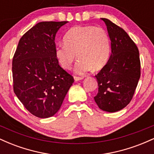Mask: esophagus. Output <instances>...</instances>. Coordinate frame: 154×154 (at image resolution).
<instances>
[{"mask_svg":"<svg viewBox=\"0 0 154 154\" xmlns=\"http://www.w3.org/2000/svg\"><path fill=\"white\" fill-rule=\"evenodd\" d=\"M84 78L83 77H74V79H75V80L76 82H77V81H79V80H82V79Z\"/></svg>","mask_w":154,"mask_h":154,"instance_id":"1","label":"esophagus"}]
</instances>
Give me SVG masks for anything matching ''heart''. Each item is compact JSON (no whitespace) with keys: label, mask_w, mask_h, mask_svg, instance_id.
I'll return each mask as SVG.
<instances>
[{"label":"heart","mask_w":154,"mask_h":154,"mask_svg":"<svg viewBox=\"0 0 154 154\" xmlns=\"http://www.w3.org/2000/svg\"><path fill=\"white\" fill-rule=\"evenodd\" d=\"M64 43L56 48V59L63 69L69 70L77 56L75 71L84 75L93 68L100 70L110 56V40L103 28L95 26H77L71 28L63 38Z\"/></svg>","instance_id":"heart-1"}]
</instances>
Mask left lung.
<instances>
[{
  "mask_svg": "<svg viewBox=\"0 0 154 154\" xmlns=\"http://www.w3.org/2000/svg\"><path fill=\"white\" fill-rule=\"evenodd\" d=\"M107 26L111 54L106 66L95 75L98 93L94 97L101 110L116 112L132 100L140 77L139 51L122 28L101 18Z\"/></svg>",
  "mask_w": 154,
  "mask_h": 154,
  "instance_id": "8db88e82",
  "label": "left lung"
}]
</instances>
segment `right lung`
<instances>
[{
    "mask_svg": "<svg viewBox=\"0 0 154 154\" xmlns=\"http://www.w3.org/2000/svg\"><path fill=\"white\" fill-rule=\"evenodd\" d=\"M68 22H39L19 40L12 61L14 91L32 114L48 118L57 113L74 78L59 66L55 38Z\"/></svg>",
    "mask_w": 154,
    "mask_h": 154,
    "instance_id": "right-lung-1",
    "label": "right lung"
}]
</instances>
